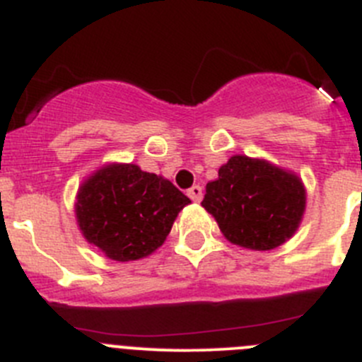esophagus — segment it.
Listing matches in <instances>:
<instances>
[{"instance_id":"1","label":"esophagus","mask_w":362,"mask_h":362,"mask_svg":"<svg viewBox=\"0 0 362 362\" xmlns=\"http://www.w3.org/2000/svg\"><path fill=\"white\" fill-rule=\"evenodd\" d=\"M188 197H190L194 202H201V199H202V188L199 187V185H195V187H192L190 190H188Z\"/></svg>"}]
</instances>
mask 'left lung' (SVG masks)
I'll return each mask as SVG.
<instances>
[{
  "label": "left lung",
  "instance_id": "obj_1",
  "mask_svg": "<svg viewBox=\"0 0 362 362\" xmlns=\"http://www.w3.org/2000/svg\"><path fill=\"white\" fill-rule=\"evenodd\" d=\"M202 206L215 216L229 242L270 250L291 238L305 208L297 175L261 160L233 156L206 185Z\"/></svg>",
  "mask_w": 362,
  "mask_h": 362
}]
</instances>
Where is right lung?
Returning a JSON list of instances; mask_svg holds the SVG:
<instances>
[{"mask_svg":"<svg viewBox=\"0 0 362 362\" xmlns=\"http://www.w3.org/2000/svg\"><path fill=\"white\" fill-rule=\"evenodd\" d=\"M190 199L170 181L136 165H108L78 192L76 216L85 238L110 259L149 256L168 236Z\"/></svg>","mask_w":362,"mask_h":362,"instance_id":"obj_1","label":"right lung"}]
</instances>
